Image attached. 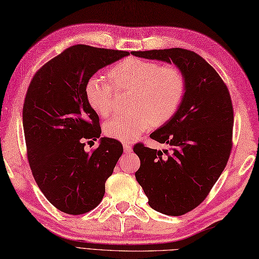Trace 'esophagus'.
I'll use <instances>...</instances> for the list:
<instances>
[{
	"label": "esophagus",
	"mask_w": 259,
	"mask_h": 259,
	"mask_svg": "<svg viewBox=\"0 0 259 259\" xmlns=\"http://www.w3.org/2000/svg\"><path fill=\"white\" fill-rule=\"evenodd\" d=\"M123 149L125 152L130 153L131 151H133V146L129 145V144H123Z\"/></svg>",
	"instance_id": "esophagus-1"
}]
</instances>
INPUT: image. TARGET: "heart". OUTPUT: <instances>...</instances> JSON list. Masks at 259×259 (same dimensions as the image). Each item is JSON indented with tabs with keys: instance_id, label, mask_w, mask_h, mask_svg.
<instances>
[{
	"instance_id": "obj_1",
	"label": "heart",
	"mask_w": 259,
	"mask_h": 259,
	"mask_svg": "<svg viewBox=\"0 0 259 259\" xmlns=\"http://www.w3.org/2000/svg\"><path fill=\"white\" fill-rule=\"evenodd\" d=\"M109 80L91 75L84 95L95 111L108 117L113 111L114 89L133 90L130 112L118 114L104 123L109 138L133 141L151 126L168 122L177 113L186 93L184 73L175 65L129 58L109 70Z\"/></svg>"
}]
</instances>
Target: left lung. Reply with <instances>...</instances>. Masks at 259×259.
Listing matches in <instances>:
<instances>
[{"label": "left lung", "mask_w": 259, "mask_h": 259, "mask_svg": "<svg viewBox=\"0 0 259 259\" xmlns=\"http://www.w3.org/2000/svg\"><path fill=\"white\" fill-rule=\"evenodd\" d=\"M131 54L172 62L185 76L186 93L177 113L150 135L169 145L171 152L144 144L134 148L140 159L136 179L149 206L169 216H181L205 200L226 167L233 147L232 99L216 70L194 51L174 48Z\"/></svg>", "instance_id": "left-lung-1"}]
</instances>
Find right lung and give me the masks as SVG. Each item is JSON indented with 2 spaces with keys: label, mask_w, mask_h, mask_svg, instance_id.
<instances>
[{
  "label": "right lung",
  "mask_w": 259,
  "mask_h": 259,
  "mask_svg": "<svg viewBox=\"0 0 259 259\" xmlns=\"http://www.w3.org/2000/svg\"><path fill=\"white\" fill-rule=\"evenodd\" d=\"M125 56L128 51L70 47L36 71L26 91L27 160L43 195L65 213H85L101 202L104 184L123 152L118 140L106 137L97 149L85 151V141H96L101 126L84 87L99 69Z\"/></svg>",
  "instance_id": "right-lung-1"
}]
</instances>
